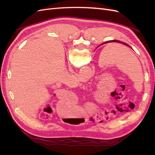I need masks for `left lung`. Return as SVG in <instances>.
<instances>
[{
  "mask_svg": "<svg viewBox=\"0 0 155 155\" xmlns=\"http://www.w3.org/2000/svg\"><path fill=\"white\" fill-rule=\"evenodd\" d=\"M120 42V43H122V44H123V45H126V46H127V47H130V48H131L129 45H128L127 44H126V43H124V42H120L119 41H116V40H114V41H107V42H104V43H107V42ZM104 43H103V44H104ZM102 44V45H103Z\"/></svg>",
  "mask_w": 155,
  "mask_h": 155,
  "instance_id": "left-lung-1",
  "label": "left lung"
}]
</instances>
